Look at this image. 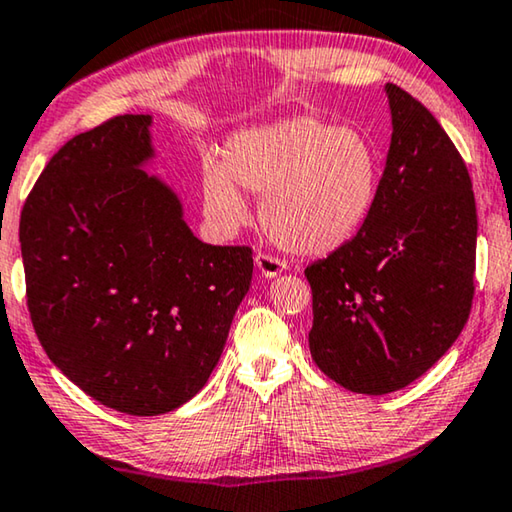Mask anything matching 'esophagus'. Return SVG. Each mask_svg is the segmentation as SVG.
Wrapping results in <instances>:
<instances>
[{
    "instance_id": "34e87169",
    "label": "esophagus",
    "mask_w": 512,
    "mask_h": 512,
    "mask_svg": "<svg viewBox=\"0 0 512 512\" xmlns=\"http://www.w3.org/2000/svg\"><path fill=\"white\" fill-rule=\"evenodd\" d=\"M256 267L265 279H272L279 277V274L286 270V261H279V258H274L270 254H256Z\"/></svg>"
}]
</instances>
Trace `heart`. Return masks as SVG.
<instances>
[{
	"instance_id": "1",
	"label": "heart",
	"mask_w": 512,
	"mask_h": 512,
	"mask_svg": "<svg viewBox=\"0 0 512 512\" xmlns=\"http://www.w3.org/2000/svg\"><path fill=\"white\" fill-rule=\"evenodd\" d=\"M247 192L263 194L261 219L270 238L302 256L345 245L371 212L377 155L352 125L311 114L233 132L224 162L201 167L203 210L222 233L247 224Z\"/></svg>"
}]
</instances>
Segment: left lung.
<instances>
[{
    "mask_svg": "<svg viewBox=\"0 0 512 512\" xmlns=\"http://www.w3.org/2000/svg\"><path fill=\"white\" fill-rule=\"evenodd\" d=\"M391 144L352 240L306 267L311 357L348 391L382 396L421 377L469 318L476 201L458 148L426 107L384 86Z\"/></svg>",
    "mask_w": 512,
    "mask_h": 512,
    "instance_id": "1",
    "label": "left lung"
}]
</instances>
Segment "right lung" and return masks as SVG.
<instances>
[{"label":"right lung","mask_w":512,"mask_h":512,"mask_svg":"<svg viewBox=\"0 0 512 512\" xmlns=\"http://www.w3.org/2000/svg\"><path fill=\"white\" fill-rule=\"evenodd\" d=\"M151 114L82 132L20 215L27 306L54 366L116 412L178 410L208 382L245 300L249 247H212L153 162Z\"/></svg>","instance_id":"right-lung-1"}]
</instances>
